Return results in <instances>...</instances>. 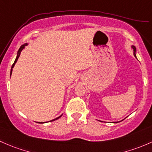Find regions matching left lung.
Returning a JSON list of instances; mask_svg holds the SVG:
<instances>
[{"label": "left lung", "mask_w": 152, "mask_h": 152, "mask_svg": "<svg viewBox=\"0 0 152 152\" xmlns=\"http://www.w3.org/2000/svg\"><path fill=\"white\" fill-rule=\"evenodd\" d=\"M132 48H133V50H134V57H136V55H135V52H136V48H135V47H134V46H132Z\"/></svg>", "instance_id": "obj_1"}]
</instances>
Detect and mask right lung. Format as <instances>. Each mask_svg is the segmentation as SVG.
<instances>
[{
  "label": "right lung",
  "instance_id": "1",
  "mask_svg": "<svg viewBox=\"0 0 152 152\" xmlns=\"http://www.w3.org/2000/svg\"><path fill=\"white\" fill-rule=\"evenodd\" d=\"M26 45H27V44H24V45H22L21 47H20V49H19V50H18V55H17V58H16V59H15V62H14V64H12V69H11V73H10V75H12V68H13L14 66H15V64H16V62H17V61H18V58L20 57V53H21V51L23 50V49H24V48H25V46H26ZM61 116H59V117H58V118H55V119H53V120H52V121H55V120H57L58 118H60Z\"/></svg>",
  "mask_w": 152,
  "mask_h": 152
}]
</instances>
